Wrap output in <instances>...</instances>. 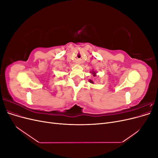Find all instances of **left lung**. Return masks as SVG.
Wrapping results in <instances>:
<instances>
[{"mask_svg":"<svg viewBox=\"0 0 158 158\" xmlns=\"http://www.w3.org/2000/svg\"><path fill=\"white\" fill-rule=\"evenodd\" d=\"M94 74H95V73H94ZM89 82H90V83H92V84L94 83V82H93V81H92V80H89Z\"/></svg>","mask_w":158,"mask_h":158,"instance_id":"obj_1","label":"left lung"}]
</instances>
